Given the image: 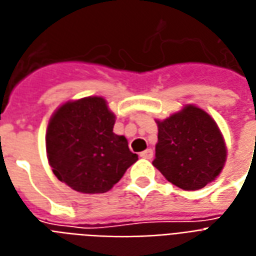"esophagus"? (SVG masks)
Returning <instances> with one entry per match:
<instances>
[{
	"label": "esophagus",
	"mask_w": 256,
	"mask_h": 256,
	"mask_svg": "<svg viewBox=\"0 0 256 256\" xmlns=\"http://www.w3.org/2000/svg\"><path fill=\"white\" fill-rule=\"evenodd\" d=\"M140 156L142 158H144V160H151V158H152V150H151V148H147L146 151L140 152Z\"/></svg>",
	"instance_id": "esophagus-1"
}]
</instances>
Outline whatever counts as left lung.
I'll return each mask as SVG.
<instances>
[{
  "mask_svg": "<svg viewBox=\"0 0 256 256\" xmlns=\"http://www.w3.org/2000/svg\"><path fill=\"white\" fill-rule=\"evenodd\" d=\"M226 148L216 121L196 106H187L158 121L152 165L168 182L186 191L200 190L222 170Z\"/></svg>",
  "mask_w": 256,
  "mask_h": 256,
  "instance_id": "1",
  "label": "left lung"
}]
</instances>
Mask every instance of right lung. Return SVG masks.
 I'll use <instances>...</instances> for the list:
<instances>
[{
  "instance_id": "right-lung-1",
  "label": "right lung",
  "mask_w": 256,
  "mask_h": 256,
  "mask_svg": "<svg viewBox=\"0 0 256 256\" xmlns=\"http://www.w3.org/2000/svg\"><path fill=\"white\" fill-rule=\"evenodd\" d=\"M114 120L100 96L68 102L54 113L46 151L60 182L83 194H104L120 182L138 156L113 132Z\"/></svg>"
}]
</instances>
